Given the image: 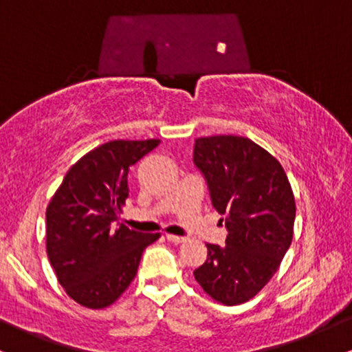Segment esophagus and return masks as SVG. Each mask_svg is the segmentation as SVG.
Here are the masks:
<instances>
[{
  "mask_svg": "<svg viewBox=\"0 0 352 352\" xmlns=\"http://www.w3.org/2000/svg\"><path fill=\"white\" fill-rule=\"evenodd\" d=\"M167 240L172 241V243H182V241H185L184 236H179V235H172V233H167Z\"/></svg>",
  "mask_w": 352,
  "mask_h": 352,
  "instance_id": "34e87169",
  "label": "esophagus"
}]
</instances>
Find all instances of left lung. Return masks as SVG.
Instances as JSON below:
<instances>
[{"instance_id":"obj_1","label":"left lung","mask_w":352,"mask_h":352,"mask_svg":"<svg viewBox=\"0 0 352 352\" xmlns=\"http://www.w3.org/2000/svg\"><path fill=\"white\" fill-rule=\"evenodd\" d=\"M193 162L228 230L225 246L207 243V260L193 276L215 301L241 305L268 285L292 245V184L272 153L240 135L199 137Z\"/></svg>"}]
</instances>
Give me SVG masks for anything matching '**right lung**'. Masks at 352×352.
<instances>
[{
	"label": "right lung",
	"mask_w": 352,
	"mask_h": 352,
	"mask_svg": "<svg viewBox=\"0 0 352 352\" xmlns=\"http://www.w3.org/2000/svg\"><path fill=\"white\" fill-rule=\"evenodd\" d=\"M159 139L111 140L67 170L46 208V252L59 285L80 306L102 309L134 281L142 252L160 233L117 227L127 175Z\"/></svg>",
	"instance_id": "add662e5"
}]
</instances>
